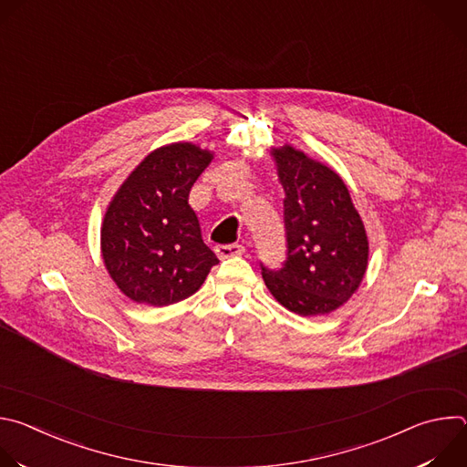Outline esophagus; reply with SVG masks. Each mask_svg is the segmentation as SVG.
<instances>
[{"mask_svg": "<svg viewBox=\"0 0 467 467\" xmlns=\"http://www.w3.org/2000/svg\"><path fill=\"white\" fill-rule=\"evenodd\" d=\"M245 253V247L240 244H231V245H216V254L220 258H231V256H240Z\"/></svg>", "mask_w": 467, "mask_h": 467, "instance_id": "esophagus-1", "label": "esophagus"}]
</instances>
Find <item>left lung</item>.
I'll use <instances>...</instances> for the list:
<instances>
[{
	"mask_svg": "<svg viewBox=\"0 0 467 467\" xmlns=\"http://www.w3.org/2000/svg\"><path fill=\"white\" fill-rule=\"evenodd\" d=\"M285 188L288 256L262 268L272 296L290 312L327 316L348 303L368 270L369 242L344 179L292 144L272 148Z\"/></svg>",
	"mask_w": 467,
	"mask_h": 467,
	"instance_id": "left-lung-1",
	"label": "left lung"
}]
</instances>
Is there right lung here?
I'll return each instance as SVG.
<instances>
[{
  "mask_svg": "<svg viewBox=\"0 0 467 467\" xmlns=\"http://www.w3.org/2000/svg\"><path fill=\"white\" fill-rule=\"evenodd\" d=\"M214 153L192 142L153 150L119 184L101 223L103 264L139 305L168 306L195 294L220 260L202 238L188 195Z\"/></svg>",
  "mask_w": 467,
  "mask_h": 467,
  "instance_id": "obj_1",
  "label": "right lung"
}]
</instances>
